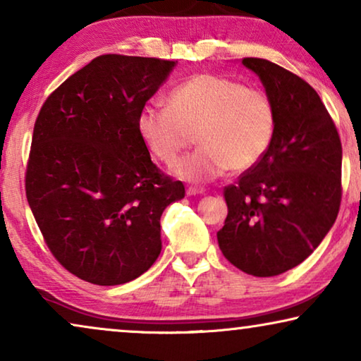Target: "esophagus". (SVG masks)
Listing matches in <instances>:
<instances>
[{
	"instance_id": "34e87169",
	"label": "esophagus",
	"mask_w": 361,
	"mask_h": 361,
	"mask_svg": "<svg viewBox=\"0 0 361 361\" xmlns=\"http://www.w3.org/2000/svg\"><path fill=\"white\" fill-rule=\"evenodd\" d=\"M200 194H205V189H204V187H199V185H190L189 189H187V195H200Z\"/></svg>"
}]
</instances>
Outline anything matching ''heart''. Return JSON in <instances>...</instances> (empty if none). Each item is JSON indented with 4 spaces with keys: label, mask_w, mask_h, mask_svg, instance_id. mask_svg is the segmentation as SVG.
<instances>
[{
    "label": "heart",
    "mask_w": 361,
    "mask_h": 361,
    "mask_svg": "<svg viewBox=\"0 0 361 361\" xmlns=\"http://www.w3.org/2000/svg\"><path fill=\"white\" fill-rule=\"evenodd\" d=\"M276 125L278 111L263 88L209 72L179 83L169 106L146 105L137 116L142 141L167 166L176 164L197 131L200 147L176 166V174L192 182L215 179L228 167H255L273 145Z\"/></svg>",
    "instance_id": "obj_1"
}]
</instances>
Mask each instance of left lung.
Wrapping results in <instances>:
<instances>
[{
  "mask_svg": "<svg viewBox=\"0 0 361 361\" xmlns=\"http://www.w3.org/2000/svg\"><path fill=\"white\" fill-rule=\"evenodd\" d=\"M278 111L269 151L236 184L219 233L221 253L246 274L269 278L310 256L342 200V142L332 116L304 78L266 59L245 57Z\"/></svg>",
  "mask_w": 361,
  "mask_h": 361,
  "instance_id": "1",
  "label": "left lung"
}]
</instances>
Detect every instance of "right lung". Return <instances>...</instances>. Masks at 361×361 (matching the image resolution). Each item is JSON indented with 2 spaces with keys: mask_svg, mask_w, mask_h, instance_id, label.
<instances>
[{
  "mask_svg": "<svg viewBox=\"0 0 361 361\" xmlns=\"http://www.w3.org/2000/svg\"><path fill=\"white\" fill-rule=\"evenodd\" d=\"M174 61L105 54L57 87L39 111L26 197L47 248L77 278L125 284L161 253V215L184 199L137 130Z\"/></svg>",
  "mask_w": 361,
  "mask_h": 361,
  "instance_id": "right-lung-1",
  "label": "right lung"
}]
</instances>
